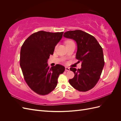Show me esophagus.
I'll return each mask as SVG.
<instances>
[{
	"label": "esophagus",
	"mask_w": 121,
	"mask_h": 121,
	"mask_svg": "<svg viewBox=\"0 0 121 121\" xmlns=\"http://www.w3.org/2000/svg\"><path fill=\"white\" fill-rule=\"evenodd\" d=\"M65 70L66 71H69V68L68 67H65Z\"/></svg>",
	"instance_id": "obj_1"
}]
</instances>
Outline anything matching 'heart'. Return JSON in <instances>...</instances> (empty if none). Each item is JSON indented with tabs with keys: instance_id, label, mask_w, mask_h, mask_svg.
<instances>
[{
	"instance_id": "1",
	"label": "heart",
	"mask_w": 121,
	"mask_h": 121,
	"mask_svg": "<svg viewBox=\"0 0 121 121\" xmlns=\"http://www.w3.org/2000/svg\"><path fill=\"white\" fill-rule=\"evenodd\" d=\"M71 42H73L72 41H71V40H68V41H67L66 42H65V44H67V43H68Z\"/></svg>"
}]
</instances>
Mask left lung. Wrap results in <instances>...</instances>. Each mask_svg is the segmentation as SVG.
<instances>
[{"mask_svg": "<svg viewBox=\"0 0 121 121\" xmlns=\"http://www.w3.org/2000/svg\"><path fill=\"white\" fill-rule=\"evenodd\" d=\"M65 38L75 40L77 45L76 58L81 61V68H71L74 77L69 83L79 91H88L93 88L100 78L104 61L102 47L94 36L77 30L65 32Z\"/></svg>", "mask_w": 121, "mask_h": 121, "instance_id": "8db88e82", "label": "left lung"}]
</instances>
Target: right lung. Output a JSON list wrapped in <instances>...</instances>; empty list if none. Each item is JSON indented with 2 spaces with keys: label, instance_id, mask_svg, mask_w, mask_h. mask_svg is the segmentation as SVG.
<instances>
[{
  "label": "right lung",
  "instance_id": "obj_1",
  "mask_svg": "<svg viewBox=\"0 0 121 121\" xmlns=\"http://www.w3.org/2000/svg\"><path fill=\"white\" fill-rule=\"evenodd\" d=\"M64 32L40 31L25 40L20 52V66L25 81L35 92L44 95L56 87L58 76L65 68L60 65L49 67L47 64Z\"/></svg>",
  "mask_w": 121,
  "mask_h": 121
}]
</instances>
